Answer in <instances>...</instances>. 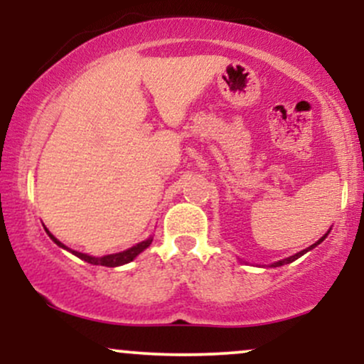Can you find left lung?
Instances as JSON below:
<instances>
[{
    "mask_svg": "<svg viewBox=\"0 0 364 364\" xmlns=\"http://www.w3.org/2000/svg\"><path fill=\"white\" fill-rule=\"evenodd\" d=\"M327 235H328V232H327ZM327 235H325V236H321L320 240L316 241L315 245H311V246H310V248H306V250H303V252H299V253L292 255V257H289V258H284V260H279V262H275V263H272V265H270V267H281V265H286V263H291V262L298 260V258L301 257V255H304V253H306V252H310V250H311V248H315V246H318V245L321 243V241H323L325 237H327Z\"/></svg>",
    "mask_w": 364,
    "mask_h": 364,
    "instance_id": "left-lung-1",
    "label": "left lung"
}]
</instances>
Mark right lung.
I'll return each instance as SVG.
<instances>
[{"label": "right lung", "instance_id": "1", "mask_svg": "<svg viewBox=\"0 0 364 364\" xmlns=\"http://www.w3.org/2000/svg\"><path fill=\"white\" fill-rule=\"evenodd\" d=\"M46 232H48L49 235V237H51V240L54 241V243H56L58 246H61V248H65V250H68L66 248L65 245L61 243V241H58L56 237H54L51 232L48 231V229H46ZM150 243H152V237H149V240H145V241H141V243H139V245H135V246H132V248H128V250H124V252H119V253H112V255H104V257H90V255H85V253H80V252H75L73 250V255L75 257H78V258H82V260H85L87 263H92V265H104V267H119V265H124V263H129L133 260V258H136L139 257V255L144 252L145 248H149L150 246ZM70 252V250H68Z\"/></svg>", "mask_w": 364, "mask_h": 364}]
</instances>
